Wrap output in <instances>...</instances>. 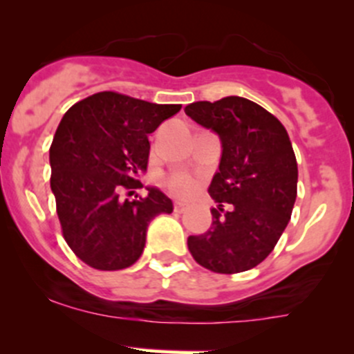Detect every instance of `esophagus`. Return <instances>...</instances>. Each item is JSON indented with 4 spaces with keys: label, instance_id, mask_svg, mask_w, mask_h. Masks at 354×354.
Instances as JSON below:
<instances>
[{
    "label": "esophagus",
    "instance_id": "34e87169",
    "mask_svg": "<svg viewBox=\"0 0 354 354\" xmlns=\"http://www.w3.org/2000/svg\"><path fill=\"white\" fill-rule=\"evenodd\" d=\"M174 210L177 212V214H183V212L187 210V205L183 203V201H175V203H174Z\"/></svg>",
    "mask_w": 354,
    "mask_h": 354
}]
</instances>
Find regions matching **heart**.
Returning <instances> with one entry per match:
<instances>
[{
  "label": "heart",
  "mask_w": 354,
  "mask_h": 354,
  "mask_svg": "<svg viewBox=\"0 0 354 354\" xmlns=\"http://www.w3.org/2000/svg\"><path fill=\"white\" fill-rule=\"evenodd\" d=\"M163 186L177 196H186L196 187V180L186 171H171L163 177Z\"/></svg>",
  "instance_id": "obj_1"
}]
</instances>
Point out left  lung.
Masks as SVG:
<instances>
[{"label":"left lung","mask_w":354,"mask_h":354,"mask_svg":"<svg viewBox=\"0 0 354 354\" xmlns=\"http://www.w3.org/2000/svg\"><path fill=\"white\" fill-rule=\"evenodd\" d=\"M184 111L222 142L218 171L208 187L217 203L212 225L187 238V248L198 264L214 272L248 271L276 247L297 196V160L287 130L243 97L200 100Z\"/></svg>","instance_id":"8db88e82"}]
</instances>
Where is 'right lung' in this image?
<instances>
[{
    "label": "right lung",
    "instance_id": "obj_1",
    "mask_svg": "<svg viewBox=\"0 0 354 354\" xmlns=\"http://www.w3.org/2000/svg\"><path fill=\"white\" fill-rule=\"evenodd\" d=\"M180 107L99 92L64 114L50 146V187L64 240L90 268L132 266L142 255L149 222L174 210L154 187L139 200H121V191L142 187L137 174L147 168V137Z\"/></svg>",
    "mask_w": 354,
    "mask_h": 354
}]
</instances>
